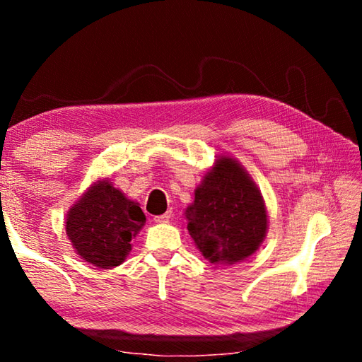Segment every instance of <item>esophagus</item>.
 <instances>
[{"label": "esophagus", "instance_id": "34e87169", "mask_svg": "<svg viewBox=\"0 0 362 362\" xmlns=\"http://www.w3.org/2000/svg\"><path fill=\"white\" fill-rule=\"evenodd\" d=\"M170 217H173V211H168L166 214H161V216H156L153 220H155V222H158V223H164V222H169Z\"/></svg>", "mask_w": 362, "mask_h": 362}]
</instances>
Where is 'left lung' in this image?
I'll return each instance as SVG.
<instances>
[{
    "mask_svg": "<svg viewBox=\"0 0 362 362\" xmlns=\"http://www.w3.org/2000/svg\"><path fill=\"white\" fill-rule=\"evenodd\" d=\"M185 216L194 246L214 265L247 259L267 233V211L260 192L230 158L220 159L204 177Z\"/></svg>",
    "mask_w": 362,
    "mask_h": 362,
    "instance_id": "8db88e82",
    "label": "left lung"
}]
</instances>
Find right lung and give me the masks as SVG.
I'll return each instance as SVG.
<instances>
[{
    "mask_svg": "<svg viewBox=\"0 0 362 362\" xmlns=\"http://www.w3.org/2000/svg\"><path fill=\"white\" fill-rule=\"evenodd\" d=\"M145 222L137 203L110 182H100L70 211L65 228L83 260L99 268H112L126 259L132 236Z\"/></svg>",
    "mask_w": 362,
    "mask_h": 362,
    "instance_id": "1",
    "label": "right lung"
}]
</instances>
